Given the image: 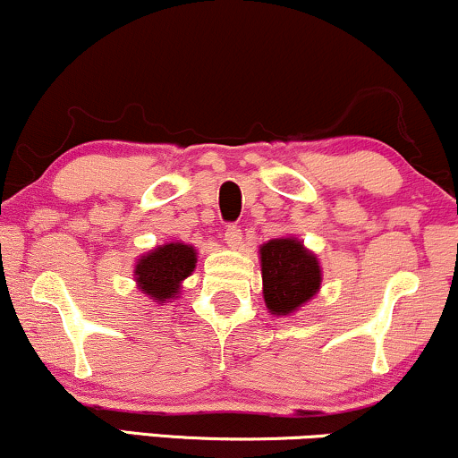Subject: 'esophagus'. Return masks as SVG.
<instances>
[{
	"instance_id": "1",
	"label": "esophagus",
	"mask_w": 458,
	"mask_h": 458,
	"mask_svg": "<svg viewBox=\"0 0 458 458\" xmlns=\"http://www.w3.org/2000/svg\"><path fill=\"white\" fill-rule=\"evenodd\" d=\"M225 240H227L229 246H238L240 240H242V231H240V227L235 223H231L225 227Z\"/></svg>"
}]
</instances>
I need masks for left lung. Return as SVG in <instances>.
<instances>
[{
  "instance_id": "left-lung-1",
  "label": "left lung",
  "mask_w": 458,
  "mask_h": 458,
  "mask_svg": "<svg viewBox=\"0 0 458 458\" xmlns=\"http://www.w3.org/2000/svg\"><path fill=\"white\" fill-rule=\"evenodd\" d=\"M264 301L276 316H287L320 290V266L316 255L298 240H270L259 249Z\"/></svg>"
}]
</instances>
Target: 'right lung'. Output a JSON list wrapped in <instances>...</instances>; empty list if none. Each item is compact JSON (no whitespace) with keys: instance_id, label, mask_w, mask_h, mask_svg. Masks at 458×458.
I'll list each match as a JSON object with an SVG mask.
<instances>
[{"instance_id":"add662e5","label":"right lung","mask_w":458,"mask_h":458,"mask_svg":"<svg viewBox=\"0 0 458 458\" xmlns=\"http://www.w3.org/2000/svg\"><path fill=\"white\" fill-rule=\"evenodd\" d=\"M197 264V253L192 246L182 242H171L157 246L138 261L136 281L140 290L153 301L162 302L166 298H174L182 284Z\"/></svg>"}]
</instances>
